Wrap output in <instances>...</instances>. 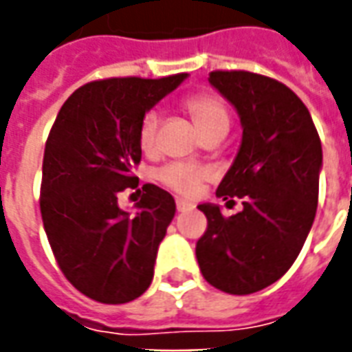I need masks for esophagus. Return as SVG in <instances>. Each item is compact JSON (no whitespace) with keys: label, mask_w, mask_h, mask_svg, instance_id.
Here are the masks:
<instances>
[{"label":"esophagus","mask_w":352,"mask_h":352,"mask_svg":"<svg viewBox=\"0 0 352 352\" xmlns=\"http://www.w3.org/2000/svg\"><path fill=\"white\" fill-rule=\"evenodd\" d=\"M190 209H194L192 204L184 201V199H177V211H179V213H183V211H190Z\"/></svg>","instance_id":"34e87169"}]
</instances>
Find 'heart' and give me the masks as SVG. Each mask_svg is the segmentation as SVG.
<instances>
[{"instance_id":"obj_1","label":"heart","mask_w":352,"mask_h":352,"mask_svg":"<svg viewBox=\"0 0 352 352\" xmlns=\"http://www.w3.org/2000/svg\"><path fill=\"white\" fill-rule=\"evenodd\" d=\"M186 109L194 118L201 133L214 126H228V111L219 98L211 94H198L186 100ZM160 126V115L156 111H148L139 124V145L143 151L151 153L156 146V133ZM209 177V171L192 162H171L158 171V179L171 190L183 196H194L199 190L201 183Z\"/></svg>"}]
</instances>
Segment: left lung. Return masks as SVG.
Instances as JSON below:
<instances>
[{
	"label": "left lung",
	"mask_w": 352,
	"mask_h": 352,
	"mask_svg": "<svg viewBox=\"0 0 352 352\" xmlns=\"http://www.w3.org/2000/svg\"><path fill=\"white\" fill-rule=\"evenodd\" d=\"M209 85L234 105L243 135L219 198H243L224 219L201 204L207 230L196 245L209 285L252 294L279 280L307 239L318 201L322 146L303 101L283 82L249 72H213Z\"/></svg>",
	"instance_id": "left-lung-1"
}]
</instances>
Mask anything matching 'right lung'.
<instances>
[{
  "mask_svg": "<svg viewBox=\"0 0 352 352\" xmlns=\"http://www.w3.org/2000/svg\"><path fill=\"white\" fill-rule=\"evenodd\" d=\"M186 77L88 82L67 98L50 130L43 224L60 270L96 302H131L153 283L175 199L156 184H143L130 213L118 206V192L139 183L131 169L141 162V118Z\"/></svg>",
  "mask_w": 352,
  "mask_h": 352,
  "instance_id": "right-lung-1",
  "label": "right lung"
}]
</instances>
